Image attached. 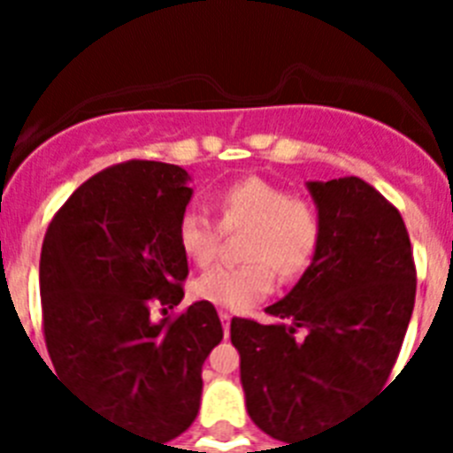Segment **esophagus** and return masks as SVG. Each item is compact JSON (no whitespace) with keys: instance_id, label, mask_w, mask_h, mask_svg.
Wrapping results in <instances>:
<instances>
[{"instance_id":"1","label":"esophagus","mask_w":453,"mask_h":453,"mask_svg":"<svg viewBox=\"0 0 453 453\" xmlns=\"http://www.w3.org/2000/svg\"><path fill=\"white\" fill-rule=\"evenodd\" d=\"M219 319H222L224 335H229V331H231V313H226V311H219Z\"/></svg>"}]
</instances>
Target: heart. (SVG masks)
<instances>
[{
    "mask_svg": "<svg viewBox=\"0 0 453 453\" xmlns=\"http://www.w3.org/2000/svg\"><path fill=\"white\" fill-rule=\"evenodd\" d=\"M219 226L186 211L177 238L183 254L197 265L218 256L222 228L226 234L247 231L242 265H215L192 283V295L215 306L245 311L267 297L276 274L295 281L313 265L322 247V215L311 199L292 195L286 186L247 177L219 188L213 197Z\"/></svg>",
    "mask_w": 453,
    "mask_h": 453,
    "instance_id": "heart-1",
    "label": "heart"
}]
</instances>
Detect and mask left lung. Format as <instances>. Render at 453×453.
<instances>
[{
  "mask_svg": "<svg viewBox=\"0 0 453 453\" xmlns=\"http://www.w3.org/2000/svg\"><path fill=\"white\" fill-rule=\"evenodd\" d=\"M308 190L322 247L286 299L265 308L286 322L231 319L250 418L281 442L319 435L386 386L418 286L406 224L381 192L358 177Z\"/></svg>",
  "mask_w": 453,
  "mask_h": 453,
  "instance_id": "1",
  "label": "left lung"
}]
</instances>
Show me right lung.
I'll return each mask as SVG.
<instances>
[{
  "label": "right lung",
  "mask_w": 453,
  "mask_h": 453,
  "mask_svg": "<svg viewBox=\"0 0 453 453\" xmlns=\"http://www.w3.org/2000/svg\"><path fill=\"white\" fill-rule=\"evenodd\" d=\"M188 172L127 161L56 211L40 251L42 331L56 374L124 429L167 442L197 418L202 365L224 331L213 303L151 319L183 299L177 226Z\"/></svg>",
  "instance_id": "add662e5"
}]
</instances>
